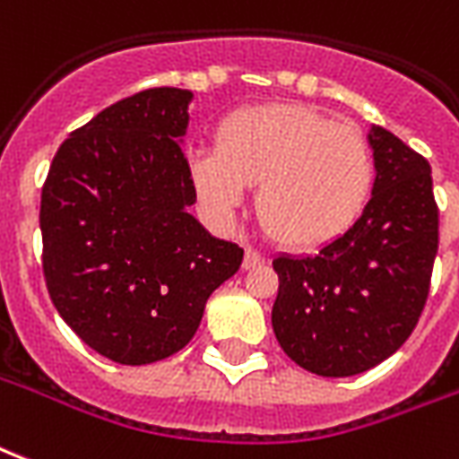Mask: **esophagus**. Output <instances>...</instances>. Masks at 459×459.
I'll use <instances>...</instances> for the list:
<instances>
[{
    "label": "esophagus",
    "instance_id": "obj_1",
    "mask_svg": "<svg viewBox=\"0 0 459 459\" xmlns=\"http://www.w3.org/2000/svg\"><path fill=\"white\" fill-rule=\"evenodd\" d=\"M263 263H264V257L260 255L257 250H253V247H247L246 260H243V267H246V270H253V267H260Z\"/></svg>",
    "mask_w": 459,
    "mask_h": 459
}]
</instances>
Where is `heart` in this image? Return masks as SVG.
Listing matches in <instances>:
<instances>
[{
	"label": "heart",
	"mask_w": 459,
	"mask_h": 459,
	"mask_svg": "<svg viewBox=\"0 0 459 459\" xmlns=\"http://www.w3.org/2000/svg\"><path fill=\"white\" fill-rule=\"evenodd\" d=\"M199 202L230 223L257 186L255 213L277 243L318 250L362 219L375 186V160L355 126L333 124L304 104H255L223 118L216 151L189 155Z\"/></svg>",
	"instance_id": "1"
}]
</instances>
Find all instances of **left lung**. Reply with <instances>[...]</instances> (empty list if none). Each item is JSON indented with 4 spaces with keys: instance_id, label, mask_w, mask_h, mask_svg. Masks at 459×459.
<instances>
[{
    "instance_id": "left-lung-1",
    "label": "left lung",
    "mask_w": 459,
    "mask_h": 459,
    "mask_svg": "<svg viewBox=\"0 0 459 459\" xmlns=\"http://www.w3.org/2000/svg\"><path fill=\"white\" fill-rule=\"evenodd\" d=\"M375 186L362 219L318 255H280L273 328L299 368L352 377L402 348L419 324L437 253L429 160L382 126L368 135Z\"/></svg>"
}]
</instances>
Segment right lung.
I'll return each mask as SVG.
<instances>
[{
	"label": "right lung",
	"mask_w": 459,
	"mask_h": 459,
	"mask_svg": "<svg viewBox=\"0 0 459 459\" xmlns=\"http://www.w3.org/2000/svg\"><path fill=\"white\" fill-rule=\"evenodd\" d=\"M192 91L155 87L70 134L40 192L46 287L74 333L118 365L175 355L243 247L189 213L182 135Z\"/></svg>",
	"instance_id": "1"
}]
</instances>
